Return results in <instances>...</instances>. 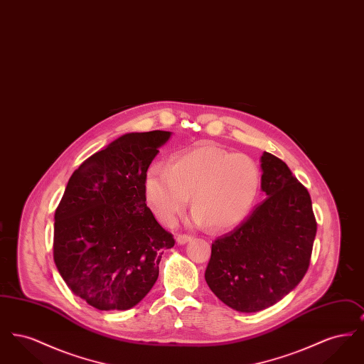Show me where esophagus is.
<instances>
[{"mask_svg": "<svg viewBox=\"0 0 364 364\" xmlns=\"http://www.w3.org/2000/svg\"><path fill=\"white\" fill-rule=\"evenodd\" d=\"M176 240H177L178 244H186V242H188L190 240H192V236H191V235H177Z\"/></svg>", "mask_w": 364, "mask_h": 364, "instance_id": "1", "label": "esophagus"}]
</instances>
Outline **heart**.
<instances>
[{
  "instance_id": "1",
  "label": "heart",
  "mask_w": 364,
  "mask_h": 364,
  "mask_svg": "<svg viewBox=\"0 0 364 364\" xmlns=\"http://www.w3.org/2000/svg\"><path fill=\"white\" fill-rule=\"evenodd\" d=\"M260 169L250 156L202 144L176 156L169 166L154 165L146 176V199L156 218L173 225L192 195V221L215 229L237 225L254 208Z\"/></svg>"
}]
</instances>
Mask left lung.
I'll use <instances>...</instances> for the list:
<instances>
[{
	"instance_id": "left-lung-1",
	"label": "left lung",
	"mask_w": 364,
	"mask_h": 364,
	"mask_svg": "<svg viewBox=\"0 0 364 364\" xmlns=\"http://www.w3.org/2000/svg\"><path fill=\"white\" fill-rule=\"evenodd\" d=\"M266 199L232 232L211 244L205 278L223 303L240 312L264 310L306 276L316 235L307 188L287 164L262 156Z\"/></svg>"
}]
</instances>
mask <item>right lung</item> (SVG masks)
I'll return each instance as SVG.
<instances>
[{
    "label": "right lung",
    "mask_w": 364,
    "mask_h": 364,
    "mask_svg": "<svg viewBox=\"0 0 364 364\" xmlns=\"http://www.w3.org/2000/svg\"><path fill=\"white\" fill-rule=\"evenodd\" d=\"M166 131L127 134L72 173L54 214V263L70 291L98 310H128L150 292L173 235L146 205L151 161Z\"/></svg>",
    "instance_id": "1"
}]
</instances>
